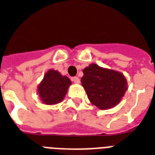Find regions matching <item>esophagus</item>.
Listing matches in <instances>:
<instances>
[{"label":"esophagus","instance_id":"1","mask_svg":"<svg viewBox=\"0 0 155 155\" xmlns=\"http://www.w3.org/2000/svg\"><path fill=\"white\" fill-rule=\"evenodd\" d=\"M71 80H72V81H73L75 84H80V79H79L78 77H76V76H75V77L72 78Z\"/></svg>","mask_w":155,"mask_h":155}]
</instances>
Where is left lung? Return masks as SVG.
Returning a JSON list of instances; mask_svg holds the SVG:
<instances>
[{
  "label": "left lung",
  "mask_w": 155,
  "mask_h": 155,
  "mask_svg": "<svg viewBox=\"0 0 155 155\" xmlns=\"http://www.w3.org/2000/svg\"><path fill=\"white\" fill-rule=\"evenodd\" d=\"M81 78L87 97L101 110L117 106L127 91V81L123 74L91 64L83 70Z\"/></svg>",
  "instance_id": "left-lung-1"
}]
</instances>
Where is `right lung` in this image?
Wrapping results in <instances>:
<instances>
[{"mask_svg": "<svg viewBox=\"0 0 155 155\" xmlns=\"http://www.w3.org/2000/svg\"><path fill=\"white\" fill-rule=\"evenodd\" d=\"M71 80L55 70H49L38 87L41 101L46 105L59 103L64 99Z\"/></svg>", "mask_w": 155, "mask_h": 155, "instance_id": "right-lung-1", "label": "right lung"}]
</instances>
